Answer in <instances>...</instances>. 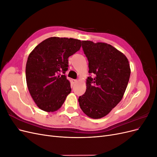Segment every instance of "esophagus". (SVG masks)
<instances>
[{
	"label": "esophagus",
	"mask_w": 157,
	"mask_h": 157,
	"mask_svg": "<svg viewBox=\"0 0 157 157\" xmlns=\"http://www.w3.org/2000/svg\"><path fill=\"white\" fill-rule=\"evenodd\" d=\"M72 82H73V84L77 83V80H76V79H73V80H72Z\"/></svg>",
	"instance_id": "obj_1"
}]
</instances>
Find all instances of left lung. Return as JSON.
<instances>
[{"label": "left lung", "mask_w": 157, "mask_h": 157, "mask_svg": "<svg viewBox=\"0 0 157 157\" xmlns=\"http://www.w3.org/2000/svg\"><path fill=\"white\" fill-rule=\"evenodd\" d=\"M82 47L92 77L86 80L79 105L88 117L101 118L121 101L129 81L130 64L124 54L107 43L83 40Z\"/></svg>", "instance_id": "8db88e82"}]
</instances>
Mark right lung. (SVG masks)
Masks as SVG:
<instances>
[{"label":"right lung","mask_w":157,"mask_h":157,"mask_svg":"<svg viewBox=\"0 0 157 157\" xmlns=\"http://www.w3.org/2000/svg\"><path fill=\"white\" fill-rule=\"evenodd\" d=\"M80 47L81 41L78 39L50 37L29 55L25 69L27 87L42 110L57 111L71 93L70 82L65 73L68 70V58Z\"/></svg>","instance_id":"add662e5"}]
</instances>
